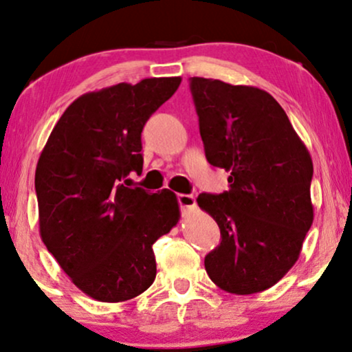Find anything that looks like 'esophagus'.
Here are the masks:
<instances>
[{
  "instance_id": "esophagus-1",
  "label": "esophagus",
  "mask_w": 352,
  "mask_h": 352,
  "mask_svg": "<svg viewBox=\"0 0 352 352\" xmlns=\"http://www.w3.org/2000/svg\"><path fill=\"white\" fill-rule=\"evenodd\" d=\"M177 199H179V204H180L182 209H191V208H195V204H197L193 195L182 193V195H179V197H177Z\"/></svg>"
}]
</instances>
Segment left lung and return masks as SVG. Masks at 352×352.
Instances as JSON below:
<instances>
[{
	"mask_svg": "<svg viewBox=\"0 0 352 352\" xmlns=\"http://www.w3.org/2000/svg\"><path fill=\"white\" fill-rule=\"evenodd\" d=\"M208 162L229 172V190L198 206L221 229L204 258L211 281L247 296L274 286L300 255L314 222V164L283 107L266 91L191 78Z\"/></svg>",
	"mask_w": 352,
	"mask_h": 352,
	"instance_id": "obj_1",
	"label": "left lung"
}]
</instances>
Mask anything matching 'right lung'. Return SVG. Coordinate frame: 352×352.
Instances as JSON below:
<instances>
[{"mask_svg": "<svg viewBox=\"0 0 352 352\" xmlns=\"http://www.w3.org/2000/svg\"><path fill=\"white\" fill-rule=\"evenodd\" d=\"M180 82L148 78L78 97L38 157L40 237L74 286L99 302L130 300L154 283V242L180 219L170 190L124 185L143 170L146 122Z\"/></svg>", "mask_w": 352, "mask_h": 352, "instance_id": "right-lung-1", "label": "right lung"}]
</instances>
